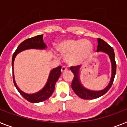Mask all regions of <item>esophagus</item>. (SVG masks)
Masks as SVG:
<instances>
[{
    "instance_id": "34e87169",
    "label": "esophagus",
    "mask_w": 127,
    "mask_h": 127,
    "mask_svg": "<svg viewBox=\"0 0 127 127\" xmlns=\"http://www.w3.org/2000/svg\"><path fill=\"white\" fill-rule=\"evenodd\" d=\"M67 67H64V66H63L62 67V69H61V72L62 73H64L65 71H67Z\"/></svg>"
}]
</instances>
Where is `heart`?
Masks as SVG:
<instances>
[{
  "mask_svg": "<svg viewBox=\"0 0 127 127\" xmlns=\"http://www.w3.org/2000/svg\"><path fill=\"white\" fill-rule=\"evenodd\" d=\"M56 49L59 53L66 56L68 64L76 65L88 59L93 51V45L86 39H65L58 43Z\"/></svg>",
  "mask_w": 127,
  "mask_h": 127,
  "instance_id": "heart-1",
  "label": "heart"
}]
</instances>
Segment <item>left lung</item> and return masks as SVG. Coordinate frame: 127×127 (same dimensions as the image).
Segmentation results:
<instances>
[{
    "label": "left lung",
    "instance_id": "1",
    "mask_svg": "<svg viewBox=\"0 0 127 127\" xmlns=\"http://www.w3.org/2000/svg\"><path fill=\"white\" fill-rule=\"evenodd\" d=\"M97 52H104L108 54L110 60L111 64H112V75L110 82L108 86L103 90L95 91V90H90L84 86L80 82V73L81 65L73 66L71 67L70 69L74 74V78L71 84V88L73 89L76 95H77L81 99H94L99 98L106 93L110 89L113 84L115 75L116 73V64L115 60V54L114 51L112 47L109 45L108 44L100 38H97Z\"/></svg>",
    "mask_w": 127,
    "mask_h": 127
}]
</instances>
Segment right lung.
<instances>
[{
	"label": "right lung",
	"instance_id": "obj_1",
	"mask_svg": "<svg viewBox=\"0 0 127 127\" xmlns=\"http://www.w3.org/2000/svg\"><path fill=\"white\" fill-rule=\"evenodd\" d=\"M47 48V45L43 41V35H39L35 37L28 38L20 44L17 49L13 54L12 57V69H13V80L15 86L18 90L19 94L25 98L26 100L32 103H37L47 100L52 95V93L54 92L55 84L58 78L61 75V66H58L56 68H54L52 69L49 73V78L47 80V83L45 86L39 92L34 93V94H27L23 92L19 89L15 80L14 73H13V64H14L15 58L16 57L17 54H18L22 51L28 50V49H40L44 50Z\"/></svg>",
	"mask_w": 127,
	"mask_h": 127
}]
</instances>
